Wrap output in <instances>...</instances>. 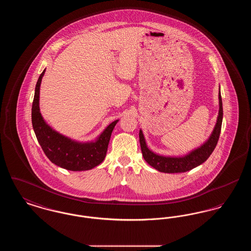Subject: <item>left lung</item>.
Masks as SVG:
<instances>
[{
	"instance_id": "1",
	"label": "left lung",
	"mask_w": 251,
	"mask_h": 251,
	"mask_svg": "<svg viewBox=\"0 0 251 251\" xmlns=\"http://www.w3.org/2000/svg\"><path fill=\"white\" fill-rule=\"evenodd\" d=\"M218 99H219V112H218V117H217L215 129L212 132L211 136L205 143L203 144L202 146L192 151L191 152H189L186 155L182 157H169V156L156 154L148 148L143 132L140 130L139 141H140L141 151H142L145 161L150 166L154 167L158 171L164 172V173L186 172L204 163L214 151L216 144L218 142L220 131H221V125H222V120H223V106H222L220 89H219Z\"/></svg>"
}]
</instances>
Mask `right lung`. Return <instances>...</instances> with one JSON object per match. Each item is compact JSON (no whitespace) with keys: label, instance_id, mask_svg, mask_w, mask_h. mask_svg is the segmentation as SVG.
Segmentation results:
<instances>
[{"label":"right lung","instance_id":"right-lung-1","mask_svg":"<svg viewBox=\"0 0 251 251\" xmlns=\"http://www.w3.org/2000/svg\"><path fill=\"white\" fill-rule=\"evenodd\" d=\"M44 73L45 70L37 80L32 105L33 128L44 153L54 165L72 171L89 170L99 166L106 156L112 131L119 120L108 125L93 142H77L52 130L39 111V89Z\"/></svg>","mask_w":251,"mask_h":251}]
</instances>
